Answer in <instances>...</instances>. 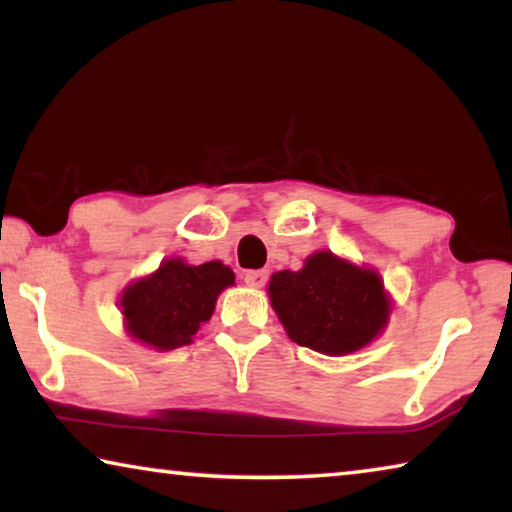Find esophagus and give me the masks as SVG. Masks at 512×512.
Instances as JSON below:
<instances>
[{
	"label": "esophagus",
	"mask_w": 512,
	"mask_h": 512,
	"mask_svg": "<svg viewBox=\"0 0 512 512\" xmlns=\"http://www.w3.org/2000/svg\"><path fill=\"white\" fill-rule=\"evenodd\" d=\"M266 280H268V273L266 271H248L244 275V282L248 284L250 289H262L264 284H266Z\"/></svg>",
	"instance_id": "obj_1"
}]
</instances>
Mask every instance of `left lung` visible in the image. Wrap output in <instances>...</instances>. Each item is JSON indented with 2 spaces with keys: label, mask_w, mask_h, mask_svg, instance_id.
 I'll use <instances>...</instances> for the list:
<instances>
[{
  "label": "left lung",
  "mask_w": 512,
  "mask_h": 512,
  "mask_svg": "<svg viewBox=\"0 0 512 512\" xmlns=\"http://www.w3.org/2000/svg\"><path fill=\"white\" fill-rule=\"evenodd\" d=\"M268 298L289 339L327 357L352 354L379 339L393 311L375 268L332 250L309 255L300 271L273 273Z\"/></svg>",
  "instance_id": "left-lung-1"
}]
</instances>
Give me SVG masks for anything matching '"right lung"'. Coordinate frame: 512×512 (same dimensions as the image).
<instances>
[{"instance_id":"obj_1","label":"right lung","mask_w":512,"mask_h":512,"mask_svg":"<svg viewBox=\"0 0 512 512\" xmlns=\"http://www.w3.org/2000/svg\"><path fill=\"white\" fill-rule=\"evenodd\" d=\"M235 284V273L219 259L201 266L169 257L153 273L137 277L119 296L126 334L158 352L183 348L212 318L216 298Z\"/></svg>"}]
</instances>
